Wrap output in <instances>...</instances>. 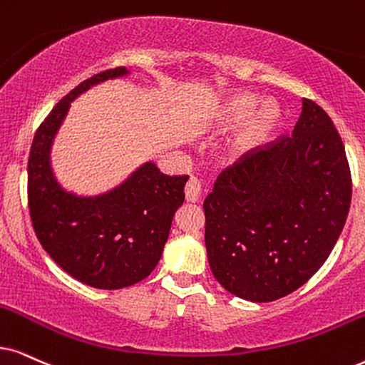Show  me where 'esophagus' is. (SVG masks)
Masks as SVG:
<instances>
[{
    "instance_id": "esophagus-1",
    "label": "esophagus",
    "mask_w": 365,
    "mask_h": 365,
    "mask_svg": "<svg viewBox=\"0 0 365 365\" xmlns=\"http://www.w3.org/2000/svg\"><path fill=\"white\" fill-rule=\"evenodd\" d=\"M200 193H202V183L200 180L192 177L190 180L187 182L185 185V198L187 202H198V198H200Z\"/></svg>"
}]
</instances>
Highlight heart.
Segmentation results:
<instances>
[{"mask_svg": "<svg viewBox=\"0 0 365 365\" xmlns=\"http://www.w3.org/2000/svg\"><path fill=\"white\" fill-rule=\"evenodd\" d=\"M281 123L283 113L276 103H262L251 92H234L217 106L210 126L215 131H227L241 124L225 146L230 161H241L261 150L278 133Z\"/></svg>", "mask_w": 365, "mask_h": 365, "instance_id": "heart-1", "label": "heart"}]
</instances>
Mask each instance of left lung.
I'll return each instance as SVG.
<instances>
[{
	"instance_id": "8db88e82",
	"label": "left lung",
	"mask_w": 365,
	"mask_h": 365,
	"mask_svg": "<svg viewBox=\"0 0 365 365\" xmlns=\"http://www.w3.org/2000/svg\"><path fill=\"white\" fill-rule=\"evenodd\" d=\"M350 198L339 131L320 106L303 99L292 138L225 170L205 198V247L215 279L247 302L293 293L330 256Z\"/></svg>"
}]
</instances>
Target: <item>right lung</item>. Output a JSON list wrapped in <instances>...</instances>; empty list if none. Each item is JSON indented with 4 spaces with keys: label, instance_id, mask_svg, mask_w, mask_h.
<instances>
[{
    "label": "right lung",
    "instance_id": "right-lung-1",
    "mask_svg": "<svg viewBox=\"0 0 365 365\" xmlns=\"http://www.w3.org/2000/svg\"><path fill=\"white\" fill-rule=\"evenodd\" d=\"M126 67L96 73L68 92L40 124L29 158V207L36 237L50 257L81 283L126 288L145 279L163 255L188 177H168L145 161L109 190L82 195L55 177L52 148L71 104Z\"/></svg>",
    "mask_w": 365,
    "mask_h": 365
}]
</instances>
